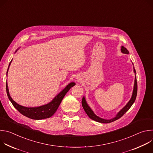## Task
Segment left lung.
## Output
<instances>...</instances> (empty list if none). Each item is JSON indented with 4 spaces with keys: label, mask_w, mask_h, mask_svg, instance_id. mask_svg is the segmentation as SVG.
Listing matches in <instances>:
<instances>
[{
    "label": "left lung",
    "mask_w": 153,
    "mask_h": 153,
    "mask_svg": "<svg viewBox=\"0 0 153 153\" xmlns=\"http://www.w3.org/2000/svg\"><path fill=\"white\" fill-rule=\"evenodd\" d=\"M121 51L124 54H129V51L127 50V49L126 48H125L124 47H123V46H122ZM134 72L136 73V70H135L134 68ZM137 79H136V76L135 77V80H134V89H133V92L131 98L130 100L128 102V103L117 113V114L116 115V117H114V118H113L111 119H109V120L103 119H102V118L97 116L94 113V112L92 111V110L90 108V107L88 106V105L87 104L85 97H83V98H82V105L83 110H85V113L87 114V115L88 116V117L90 119H91L92 120H95L96 122H100V123H111V122H113L120 119L129 110V109L131 108V106H132V105L135 102V100H136V96H137Z\"/></svg>",
    "instance_id": "left-lung-1"
}]
</instances>
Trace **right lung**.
Segmentation results:
<instances>
[{"mask_svg": "<svg viewBox=\"0 0 153 153\" xmlns=\"http://www.w3.org/2000/svg\"><path fill=\"white\" fill-rule=\"evenodd\" d=\"M17 50L16 51V52ZM12 61V60H11ZM11 64V62L9 64V67ZM9 67L8 68V70L9 69ZM8 70L7 73H8ZM76 83L74 82H71L69 83L65 88L60 93H59L54 99L53 100L48 103V104H46L45 105H42L40 106L37 107H25L22 105H19L15 101H14L12 98L11 97L9 90L8 88V84L7 82H6V90L7 96L8 97V99L12 103L13 105L14 106V108L16 110L22 114L24 116L32 119L34 120H40V119H44L47 118H49L51 117L57 111L59 106L60 105L63 98L67 93V92L70 90V89L74 86Z\"/></svg>", "mask_w": 153, "mask_h": 153, "instance_id": "obj_1", "label": "right lung"}]
</instances>
